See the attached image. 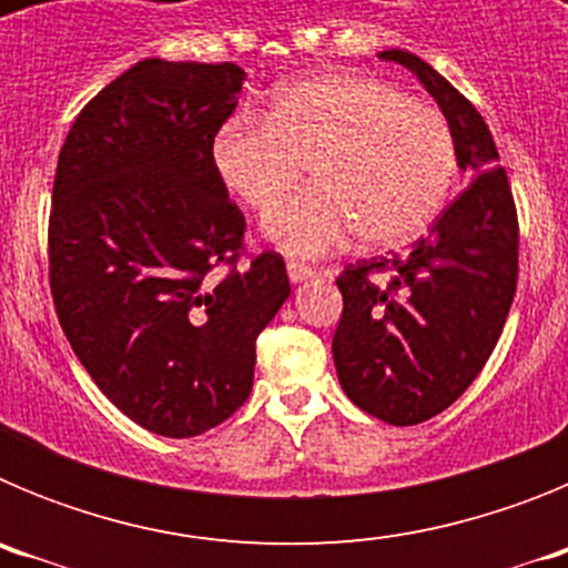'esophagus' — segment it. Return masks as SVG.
Masks as SVG:
<instances>
[{"mask_svg":"<svg viewBox=\"0 0 568 568\" xmlns=\"http://www.w3.org/2000/svg\"><path fill=\"white\" fill-rule=\"evenodd\" d=\"M287 275H290V281H293V284H301V281L315 278V275H318V270L307 267V264H301V261H290Z\"/></svg>","mask_w":568,"mask_h":568,"instance_id":"esophagus-1","label":"esophagus"}]
</instances>
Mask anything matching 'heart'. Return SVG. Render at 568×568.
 I'll return each mask as SVG.
<instances>
[{
    "instance_id": "b5f03b06",
    "label": "heart",
    "mask_w": 568,
    "mask_h": 568,
    "mask_svg": "<svg viewBox=\"0 0 568 568\" xmlns=\"http://www.w3.org/2000/svg\"><path fill=\"white\" fill-rule=\"evenodd\" d=\"M310 161L316 184L264 215V235L298 258L335 250L358 230L373 247L424 233L453 193L458 153L429 104L369 77L313 73L281 84L264 122L233 115L210 139L230 195L267 210Z\"/></svg>"
}]
</instances>
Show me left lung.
Segmentation results:
<instances>
[{
	"instance_id": "obj_1",
	"label": "left lung",
	"mask_w": 568,
	"mask_h": 568,
	"mask_svg": "<svg viewBox=\"0 0 568 568\" xmlns=\"http://www.w3.org/2000/svg\"><path fill=\"white\" fill-rule=\"evenodd\" d=\"M413 70L455 135L469 187L400 258L344 267L333 358L346 398L393 426L435 418L478 378L504 333L518 284V213L484 115L409 50H381Z\"/></svg>"
}]
</instances>
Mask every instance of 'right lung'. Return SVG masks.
Masks as SVG:
<instances>
[{
	"label": "right lung",
	"instance_id": "add662e5",
	"mask_svg": "<svg viewBox=\"0 0 568 568\" xmlns=\"http://www.w3.org/2000/svg\"><path fill=\"white\" fill-rule=\"evenodd\" d=\"M244 79L233 62H135L84 104L59 153V324L99 389L164 438H195L247 400L255 338L290 295L278 253L235 267L244 215L210 164Z\"/></svg>",
	"mask_w": 568,
	"mask_h": 568
}]
</instances>
